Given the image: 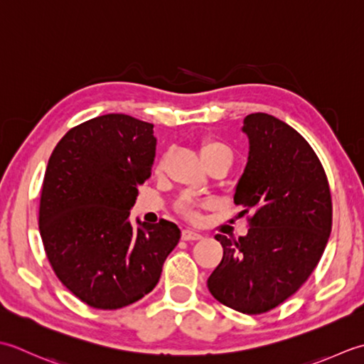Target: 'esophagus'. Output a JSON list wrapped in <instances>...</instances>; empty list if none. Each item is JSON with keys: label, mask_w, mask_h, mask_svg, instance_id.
Instances as JSON below:
<instances>
[{"label": "esophagus", "mask_w": 364, "mask_h": 364, "mask_svg": "<svg viewBox=\"0 0 364 364\" xmlns=\"http://www.w3.org/2000/svg\"><path fill=\"white\" fill-rule=\"evenodd\" d=\"M199 239H203V235L196 231H191V229H183L182 231V240H199Z\"/></svg>", "instance_id": "esophagus-1"}]
</instances>
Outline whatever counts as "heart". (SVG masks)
<instances>
[{
	"mask_svg": "<svg viewBox=\"0 0 364 364\" xmlns=\"http://www.w3.org/2000/svg\"><path fill=\"white\" fill-rule=\"evenodd\" d=\"M199 154L204 160V163H210L217 159H228L232 160V151L226 143H223L221 139L217 138H204L201 143H199ZM163 169V161L159 163L157 171H161ZM201 205L196 199H193L191 196L185 195L182 196L179 201L176 204V209L179 212L182 217L188 218V220H196L198 218V207Z\"/></svg>",
	"mask_w": 364,
	"mask_h": 364,
	"instance_id": "obj_1",
	"label": "heart"
}]
</instances>
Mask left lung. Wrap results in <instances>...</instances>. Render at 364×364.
<instances>
[{"label":"left lung","instance_id":"obj_1","mask_svg":"<svg viewBox=\"0 0 364 364\" xmlns=\"http://www.w3.org/2000/svg\"><path fill=\"white\" fill-rule=\"evenodd\" d=\"M248 161L234 203L251 210L248 234H217L223 259L210 294L243 314H262L294 295L314 272L331 232V195L321 160L291 125L267 113L243 119Z\"/></svg>","mask_w":364,"mask_h":364}]
</instances>
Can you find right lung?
Instances as JSON below:
<instances>
[{"label": "right lung", "instance_id": "right-lung-1", "mask_svg": "<svg viewBox=\"0 0 364 364\" xmlns=\"http://www.w3.org/2000/svg\"><path fill=\"white\" fill-rule=\"evenodd\" d=\"M154 125L103 114L70 129L43 177L39 231L51 269L86 305L119 309L157 286L181 239L173 221L130 223L138 187L151 177Z\"/></svg>", "mask_w": 364, "mask_h": 364}]
</instances>
